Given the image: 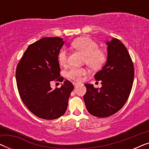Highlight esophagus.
Returning <instances> with one entry per match:
<instances>
[{"instance_id":"obj_1","label":"esophagus","mask_w":149,"mask_h":149,"mask_svg":"<svg viewBox=\"0 0 149 149\" xmlns=\"http://www.w3.org/2000/svg\"><path fill=\"white\" fill-rule=\"evenodd\" d=\"M73 85H74V87H75V88H76V87H77L79 85V83H75V82H74L73 83Z\"/></svg>"}]
</instances>
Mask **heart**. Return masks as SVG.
I'll return each instance as SVG.
<instances>
[{
	"label": "heart",
	"instance_id": "1",
	"mask_svg": "<svg viewBox=\"0 0 149 149\" xmlns=\"http://www.w3.org/2000/svg\"><path fill=\"white\" fill-rule=\"evenodd\" d=\"M72 46L85 55L84 62L89 68L93 70H98L107 62V56L103 49H99L96 42L89 37H81L72 42ZM68 61L66 50L62 49L58 54V62L60 65L65 66ZM87 71L85 68L72 67L66 73L69 79L81 82L83 77L86 75Z\"/></svg>",
	"mask_w": 149,
	"mask_h": 149
}]
</instances>
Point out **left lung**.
Returning <instances> with one entry per match:
<instances>
[{
    "mask_svg": "<svg viewBox=\"0 0 149 149\" xmlns=\"http://www.w3.org/2000/svg\"><path fill=\"white\" fill-rule=\"evenodd\" d=\"M107 44V62L94 77L101 81L102 87L85 84L87 91L83 96L89 113L101 118L114 115L123 107L130 96L134 77V64L125 46L115 38Z\"/></svg>",
    "mask_w": 149,
    "mask_h": 149,
    "instance_id": "obj_1",
    "label": "left lung"
}]
</instances>
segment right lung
<instances>
[{
  "label": "right lung",
  "instance_id": "right-lung-1",
  "mask_svg": "<svg viewBox=\"0 0 149 149\" xmlns=\"http://www.w3.org/2000/svg\"><path fill=\"white\" fill-rule=\"evenodd\" d=\"M64 43L59 37L37 40L28 46L16 68V82L22 102L31 113L43 119H56L64 115L74 89L68 80L54 90L50 86L53 81H64L58 62Z\"/></svg>",
  "mask_w": 149,
  "mask_h": 149
}]
</instances>
